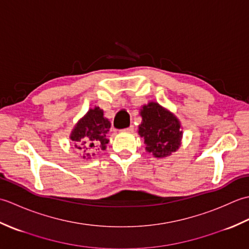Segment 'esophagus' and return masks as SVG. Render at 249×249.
<instances>
[{
  "mask_svg": "<svg viewBox=\"0 0 249 249\" xmlns=\"http://www.w3.org/2000/svg\"><path fill=\"white\" fill-rule=\"evenodd\" d=\"M124 130H126V131H133L134 130V125H130V126H128L127 128H125Z\"/></svg>",
  "mask_w": 249,
  "mask_h": 249,
  "instance_id": "1",
  "label": "esophagus"
}]
</instances>
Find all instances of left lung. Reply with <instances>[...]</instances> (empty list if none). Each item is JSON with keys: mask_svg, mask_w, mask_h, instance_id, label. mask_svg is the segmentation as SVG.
<instances>
[{"mask_svg": "<svg viewBox=\"0 0 249 249\" xmlns=\"http://www.w3.org/2000/svg\"><path fill=\"white\" fill-rule=\"evenodd\" d=\"M139 135L144 138L146 151L155 157H165L181 144L182 130L178 120L156 103L143 106Z\"/></svg>", "mask_w": 249, "mask_h": 249, "instance_id": "obj_1", "label": "left lung"}]
</instances>
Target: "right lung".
<instances>
[{"mask_svg":"<svg viewBox=\"0 0 249 249\" xmlns=\"http://www.w3.org/2000/svg\"><path fill=\"white\" fill-rule=\"evenodd\" d=\"M110 128V122L104 118V112L99 107L89 109L88 113L78 122L71 131V139L75 141L78 150L87 153L84 157H91L89 152L106 150L108 143L107 134ZM94 155V154H92Z\"/></svg>","mask_w":249,"mask_h":249,"instance_id":"add662e5","label":"right lung"}]
</instances>
